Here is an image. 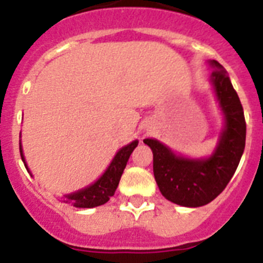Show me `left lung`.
Returning a JSON list of instances; mask_svg holds the SVG:
<instances>
[{
  "mask_svg": "<svg viewBox=\"0 0 263 263\" xmlns=\"http://www.w3.org/2000/svg\"><path fill=\"white\" fill-rule=\"evenodd\" d=\"M213 67L211 84L224 115V128L211 156L183 158L156 139H144L154 154V176L162 195L184 207H200L219 195L233 178L246 143L243 108L230 77L218 61Z\"/></svg>",
  "mask_w": 263,
  "mask_h": 263,
  "instance_id": "obj_1",
  "label": "left lung"
}]
</instances>
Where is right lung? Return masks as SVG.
I'll list each match as a JSON object with an SVG mask.
<instances>
[{"mask_svg":"<svg viewBox=\"0 0 263 263\" xmlns=\"http://www.w3.org/2000/svg\"><path fill=\"white\" fill-rule=\"evenodd\" d=\"M138 140H134L132 143L119 149V152L115 155L109 167L105 170V173L96 182L92 183L90 186L85 187V189L79 190L76 193L65 195L64 202L72 203L74 207H80V209H92V207H98L107 203L109 198L115 194L116 189H118L121 174L124 171L128 159H129L132 151L138 145ZM20 154H21V159H23L24 164H25L26 170L29 173V168H28L25 158H24L21 143H20Z\"/></svg>","mask_w":263,"mask_h":263,"instance_id":"obj_1","label":"right lung"}]
</instances>
